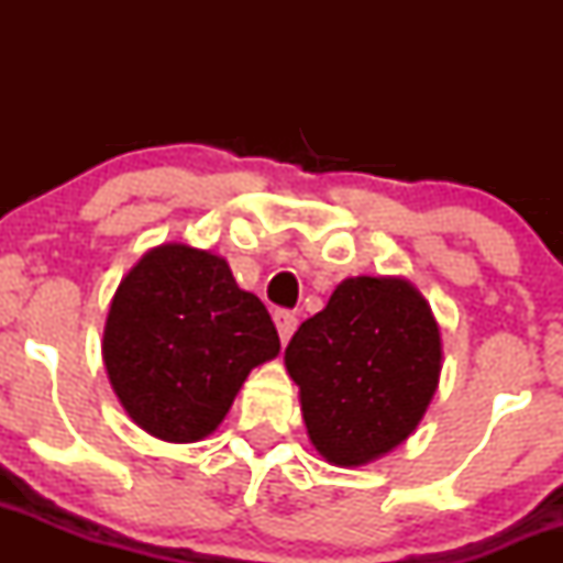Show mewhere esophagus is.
Masks as SVG:
<instances>
[{"mask_svg":"<svg viewBox=\"0 0 563 563\" xmlns=\"http://www.w3.org/2000/svg\"><path fill=\"white\" fill-rule=\"evenodd\" d=\"M275 325H277V333H280V341L286 344V341L294 335L296 325H299V320H296L294 312H288V309H277L275 312Z\"/></svg>","mask_w":563,"mask_h":563,"instance_id":"1","label":"esophagus"}]
</instances>
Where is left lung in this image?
<instances>
[{
    "instance_id": "8db88e82",
    "label": "left lung",
    "mask_w": 563,
    "mask_h": 563,
    "mask_svg": "<svg viewBox=\"0 0 563 563\" xmlns=\"http://www.w3.org/2000/svg\"><path fill=\"white\" fill-rule=\"evenodd\" d=\"M309 442L333 466H365L421 423L442 371V339L405 277H346L286 349Z\"/></svg>"
}]
</instances>
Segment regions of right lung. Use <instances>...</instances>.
<instances>
[{"label":"right lung","mask_w":563,"mask_h":563,"mask_svg":"<svg viewBox=\"0 0 563 563\" xmlns=\"http://www.w3.org/2000/svg\"><path fill=\"white\" fill-rule=\"evenodd\" d=\"M280 352L267 307L211 251L164 243L115 288L102 360L126 416L164 442H198L224 421L256 365Z\"/></svg>","instance_id":"1"}]
</instances>
